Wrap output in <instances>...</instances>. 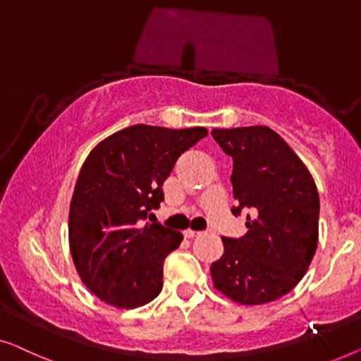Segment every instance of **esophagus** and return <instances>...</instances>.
Returning <instances> with one entry per match:
<instances>
[{"label":"esophagus","instance_id":"1","mask_svg":"<svg viewBox=\"0 0 361 361\" xmlns=\"http://www.w3.org/2000/svg\"><path fill=\"white\" fill-rule=\"evenodd\" d=\"M183 233H185V237H188V238H192V237H196V235H200V231H192V229H186L185 232H183Z\"/></svg>","mask_w":361,"mask_h":361}]
</instances>
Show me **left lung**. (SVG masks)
I'll use <instances>...</instances> for the list:
<instances>
[{
    "label": "left lung",
    "instance_id": "8db88e82",
    "mask_svg": "<svg viewBox=\"0 0 361 361\" xmlns=\"http://www.w3.org/2000/svg\"><path fill=\"white\" fill-rule=\"evenodd\" d=\"M232 157V214H247V233L222 237L224 255L211 265L214 288L238 304L280 299L311 265L319 240V192L302 160L267 126L212 129Z\"/></svg>",
    "mask_w": 361,
    "mask_h": 361
}]
</instances>
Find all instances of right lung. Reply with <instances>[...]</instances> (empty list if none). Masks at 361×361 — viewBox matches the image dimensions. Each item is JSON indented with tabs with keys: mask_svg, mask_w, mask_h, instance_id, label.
Returning a JSON list of instances; mask_svg holds the SVG:
<instances>
[{
	"mask_svg": "<svg viewBox=\"0 0 361 361\" xmlns=\"http://www.w3.org/2000/svg\"><path fill=\"white\" fill-rule=\"evenodd\" d=\"M207 129L135 124L99 142L81 166L70 202L68 238L81 281L114 307L159 296L164 262L183 233L159 222L139 227L164 201V181L178 157Z\"/></svg>",
	"mask_w": 361,
	"mask_h": 361,
	"instance_id": "1",
	"label": "right lung"
}]
</instances>
